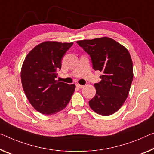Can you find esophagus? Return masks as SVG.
Masks as SVG:
<instances>
[{
  "label": "esophagus",
  "mask_w": 154,
  "mask_h": 154,
  "mask_svg": "<svg viewBox=\"0 0 154 154\" xmlns=\"http://www.w3.org/2000/svg\"><path fill=\"white\" fill-rule=\"evenodd\" d=\"M75 86H76L78 88H79V89H82V87H83L84 86L83 85H79V84H76L75 85Z\"/></svg>",
  "instance_id": "1"
}]
</instances>
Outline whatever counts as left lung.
Listing matches in <instances>:
<instances>
[{
    "label": "left lung",
    "instance_id": "8db88e82",
    "mask_svg": "<svg viewBox=\"0 0 154 154\" xmlns=\"http://www.w3.org/2000/svg\"><path fill=\"white\" fill-rule=\"evenodd\" d=\"M91 57L93 69L101 80L94 84L96 93L89 101L94 112L109 116L116 112L128 96L133 80V63L128 50L108 37L77 41Z\"/></svg>",
    "mask_w": 154,
    "mask_h": 154
}]
</instances>
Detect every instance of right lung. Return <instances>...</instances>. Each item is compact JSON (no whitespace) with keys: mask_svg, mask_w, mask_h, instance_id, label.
Listing matches in <instances>:
<instances>
[{"mask_svg":"<svg viewBox=\"0 0 154 154\" xmlns=\"http://www.w3.org/2000/svg\"><path fill=\"white\" fill-rule=\"evenodd\" d=\"M73 42L46 41L38 45L26 56L21 69L23 90L38 112L52 115L67 107L75 85L56 80L63 56Z\"/></svg>","mask_w":154,"mask_h":154,"instance_id":"add662e5","label":"right lung"}]
</instances>
